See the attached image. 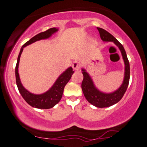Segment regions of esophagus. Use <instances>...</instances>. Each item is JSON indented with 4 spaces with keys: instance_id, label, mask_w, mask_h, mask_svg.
<instances>
[{
    "instance_id": "1",
    "label": "esophagus",
    "mask_w": 147,
    "mask_h": 147,
    "mask_svg": "<svg viewBox=\"0 0 147 147\" xmlns=\"http://www.w3.org/2000/svg\"><path fill=\"white\" fill-rule=\"evenodd\" d=\"M72 67L75 70H78L80 68V64L77 61H74L72 64Z\"/></svg>"
}]
</instances>
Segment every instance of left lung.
<instances>
[{
	"mask_svg": "<svg viewBox=\"0 0 147 147\" xmlns=\"http://www.w3.org/2000/svg\"><path fill=\"white\" fill-rule=\"evenodd\" d=\"M100 37L103 42H113L121 51L123 61L125 63V75L123 84L118 90L111 93H105L97 89L94 84L92 79L89 74L84 68H82V73L84 75L81 88L83 93L87 100L92 105L96 107H107L112 106L121 100L128 87L130 78V66L129 60L127 59L126 52L124 47L119 42L105 29L97 27Z\"/></svg>",
	"mask_w": 147,
	"mask_h": 147,
	"instance_id": "1",
	"label": "left lung"
}]
</instances>
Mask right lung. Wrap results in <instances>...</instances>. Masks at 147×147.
Listing matches in <instances>:
<instances>
[{
  "mask_svg": "<svg viewBox=\"0 0 147 147\" xmlns=\"http://www.w3.org/2000/svg\"><path fill=\"white\" fill-rule=\"evenodd\" d=\"M58 31L57 28H51L48 29L47 31L44 32L38 33V35H35L32 38L30 39L28 42H26L24 45L21 48L20 53L18 55L17 59V63L16 66V84L18 88V90L20 92V94L22 95L25 101L29 105L32 106L33 107L38 109H50L53 107L56 104L60 101L62 94L63 92L65 86L68 82L70 78H71L72 74L74 71L72 70V67H69L67 68L59 77L57 79L53 85L49 90L43 94H35L30 92L24 88L21 83L20 76L18 73V66L19 61H20V55L22 54L23 49L26 47V46L34 43L35 42L39 41L41 40H45V39L49 38L53 34L56 33Z\"/></svg>",
  "mask_w": 147,
  "mask_h": 147,
  "instance_id": "1",
  "label": "right lung"
}]
</instances>
